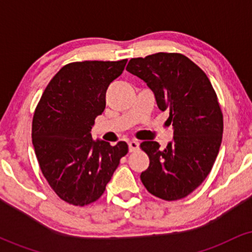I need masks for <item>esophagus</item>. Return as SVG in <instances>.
Wrapping results in <instances>:
<instances>
[{
  "instance_id": "obj_1",
  "label": "esophagus",
  "mask_w": 252,
  "mask_h": 252,
  "mask_svg": "<svg viewBox=\"0 0 252 252\" xmlns=\"http://www.w3.org/2000/svg\"><path fill=\"white\" fill-rule=\"evenodd\" d=\"M129 146V152L132 153V152H136V150L138 149V147H140V143L137 142V141H130L128 143Z\"/></svg>"
}]
</instances>
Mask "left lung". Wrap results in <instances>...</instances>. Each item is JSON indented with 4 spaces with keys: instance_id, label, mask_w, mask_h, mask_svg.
Instances as JSON below:
<instances>
[{
    "instance_id": "obj_1",
    "label": "left lung",
    "mask_w": 252,
    "mask_h": 252,
    "mask_svg": "<svg viewBox=\"0 0 252 252\" xmlns=\"http://www.w3.org/2000/svg\"><path fill=\"white\" fill-rule=\"evenodd\" d=\"M126 71L154 92L158 109L169 112L167 122L174 130L164 149L156 141L141 143L150 161L141 181L163 200L185 198L210 174L221 144L222 114L212 84L180 53L132 58Z\"/></svg>"
}]
</instances>
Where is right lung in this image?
I'll list each match as a JSON object with an SVG mask.
<instances>
[{
  "instance_id": "obj_1",
  "label": "right lung",
  "mask_w": 252,
  "mask_h": 252,
  "mask_svg": "<svg viewBox=\"0 0 252 252\" xmlns=\"http://www.w3.org/2000/svg\"><path fill=\"white\" fill-rule=\"evenodd\" d=\"M128 60L82 62L65 65L51 80L34 112L32 138L37 162L60 199L76 206L96 201L128 153L94 141L91 129L105 109L110 83L122 74Z\"/></svg>"
}]
</instances>
